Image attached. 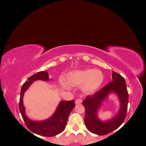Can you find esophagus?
Returning <instances> with one entry per match:
<instances>
[{
	"label": "esophagus",
	"mask_w": 146,
	"mask_h": 146,
	"mask_svg": "<svg viewBox=\"0 0 146 146\" xmlns=\"http://www.w3.org/2000/svg\"><path fill=\"white\" fill-rule=\"evenodd\" d=\"M82 103V99H77L76 100V104H80Z\"/></svg>",
	"instance_id": "obj_1"
}]
</instances>
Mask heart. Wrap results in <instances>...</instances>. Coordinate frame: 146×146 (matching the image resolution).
<instances>
[{"instance_id":"heart-1","label":"heart","mask_w":146,"mask_h":146,"mask_svg":"<svg viewBox=\"0 0 146 146\" xmlns=\"http://www.w3.org/2000/svg\"><path fill=\"white\" fill-rule=\"evenodd\" d=\"M104 75L98 69H85L70 72L67 77L66 82L63 79L61 83L64 87L69 88L71 85H82L85 92H93L99 89L104 82Z\"/></svg>"}]
</instances>
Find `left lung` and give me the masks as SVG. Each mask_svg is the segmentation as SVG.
Returning <instances> with one entry per match:
<instances>
[{"instance_id":"left-lung-1","label":"left lung","mask_w":146,"mask_h":146,"mask_svg":"<svg viewBox=\"0 0 146 146\" xmlns=\"http://www.w3.org/2000/svg\"><path fill=\"white\" fill-rule=\"evenodd\" d=\"M113 81L108 83L99 91L91 96H88L83 100L85 108V123L91 133L98 135H105L111 133L120 127L127 116L129 94L124 78L116 72H113ZM112 91L119 96L121 101V108L118 115L107 122H102L96 117V112L102 101Z\"/></svg>"}]
</instances>
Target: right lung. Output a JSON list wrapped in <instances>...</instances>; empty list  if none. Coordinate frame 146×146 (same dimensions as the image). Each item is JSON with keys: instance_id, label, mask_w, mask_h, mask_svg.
Listing matches in <instances>:
<instances>
[{"instance_id": "obj_1", "label": "right lung", "mask_w": 146, "mask_h": 146, "mask_svg": "<svg viewBox=\"0 0 146 146\" xmlns=\"http://www.w3.org/2000/svg\"><path fill=\"white\" fill-rule=\"evenodd\" d=\"M37 80H49L47 72L41 71L35 74L30 77L23 84L19 99V111L29 130L39 135L52 137L61 133L64 130L69 114L75 107V101H61L54 115L47 120L41 122H35L30 120L25 113V108L23 102V96L24 92L28 89L32 83Z\"/></svg>"}]
</instances>
